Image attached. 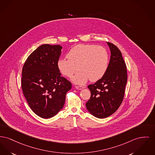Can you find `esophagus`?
Here are the masks:
<instances>
[{
	"label": "esophagus",
	"mask_w": 155,
	"mask_h": 155,
	"mask_svg": "<svg viewBox=\"0 0 155 155\" xmlns=\"http://www.w3.org/2000/svg\"><path fill=\"white\" fill-rule=\"evenodd\" d=\"M84 87L82 86H75V88L77 90H82Z\"/></svg>",
	"instance_id": "34e87169"
}]
</instances>
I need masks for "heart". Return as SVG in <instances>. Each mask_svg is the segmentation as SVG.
<instances>
[{
	"label": "heart",
	"instance_id": "b5f03b06",
	"mask_svg": "<svg viewBox=\"0 0 155 155\" xmlns=\"http://www.w3.org/2000/svg\"><path fill=\"white\" fill-rule=\"evenodd\" d=\"M67 58H60L57 68L63 75L73 78L78 84H85L90 80L97 81L105 75L109 64V54L105 48L94 45L80 44L73 47L67 54Z\"/></svg>",
	"mask_w": 155,
	"mask_h": 155
}]
</instances>
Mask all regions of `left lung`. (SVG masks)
I'll use <instances>...</instances> for the list:
<instances>
[{
  "mask_svg": "<svg viewBox=\"0 0 155 155\" xmlns=\"http://www.w3.org/2000/svg\"><path fill=\"white\" fill-rule=\"evenodd\" d=\"M107 44L111 54L108 70L100 80L88 86L91 97L86 107L98 118L108 117L118 109L124 100L127 82V66L120 51L114 44Z\"/></svg>",
  "mask_w": 155,
  "mask_h": 155,
  "instance_id": "1",
  "label": "left lung"
}]
</instances>
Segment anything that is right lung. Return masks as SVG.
<instances>
[{
	"label": "right lung",
	"instance_id": "obj_1",
	"mask_svg": "<svg viewBox=\"0 0 155 155\" xmlns=\"http://www.w3.org/2000/svg\"><path fill=\"white\" fill-rule=\"evenodd\" d=\"M61 49L60 45H43L23 67V93L31 109L42 118H51L63 108L66 93L72 87L57 68Z\"/></svg>",
	"mask_w": 155,
	"mask_h": 155
}]
</instances>
